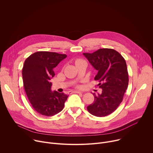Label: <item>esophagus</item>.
<instances>
[{
	"instance_id": "esophagus-1",
	"label": "esophagus",
	"mask_w": 153,
	"mask_h": 153,
	"mask_svg": "<svg viewBox=\"0 0 153 153\" xmlns=\"http://www.w3.org/2000/svg\"><path fill=\"white\" fill-rule=\"evenodd\" d=\"M72 93H77V94H81L82 93L81 91H72L71 92V94Z\"/></svg>"
}]
</instances>
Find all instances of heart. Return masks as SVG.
I'll list each match as a JSON object with an SVG mask.
<instances>
[{
    "mask_svg": "<svg viewBox=\"0 0 153 153\" xmlns=\"http://www.w3.org/2000/svg\"><path fill=\"white\" fill-rule=\"evenodd\" d=\"M78 60H79V59H78Z\"/></svg>",
    "mask_w": 153,
    "mask_h": 153,
    "instance_id": "heart-1",
    "label": "heart"
}]
</instances>
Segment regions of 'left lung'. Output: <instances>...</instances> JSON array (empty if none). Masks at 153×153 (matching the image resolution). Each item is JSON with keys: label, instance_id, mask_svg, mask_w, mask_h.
<instances>
[{"label": "left lung", "instance_id": "left-lung-1", "mask_svg": "<svg viewBox=\"0 0 153 153\" xmlns=\"http://www.w3.org/2000/svg\"><path fill=\"white\" fill-rule=\"evenodd\" d=\"M83 55L98 71L94 79L102 89L101 94H93L94 101L87 107L88 111L97 117L107 116L120 105L128 88L129 77L125 59L112 48H100L92 53Z\"/></svg>", "mask_w": 153, "mask_h": 153}]
</instances>
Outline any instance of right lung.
<instances>
[{
	"label": "right lung",
	"mask_w": 153,
	"mask_h": 153,
	"mask_svg": "<svg viewBox=\"0 0 153 153\" xmlns=\"http://www.w3.org/2000/svg\"><path fill=\"white\" fill-rule=\"evenodd\" d=\"M67 57L55 52H37L25 61L22 69L24 89L32 107L38 113L48 117L61 112L68 96L51 91L50 79L54 68Z\"/></svg>",
	"instance_id": "add662e5"
}]
</instances>
